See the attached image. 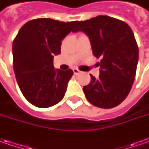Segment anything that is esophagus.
Instances as JSON below:
<instances>
[{
	"mask_svg": "<svg viewBox=\"0 0 149 149\" xmlns=\"http://www.w3.org/2000/svg\"><path fill=\"white\" fill-rule=\"evenodd\" d=\"M73 71H74V74H80V73H81V71H80L79 69H74V70H73Z\"/></svg>",
	"mask_w": 149,
	"mask_h": 149,
	"instance_id": "1",
	"label": "esophagus"
}]
</instances>
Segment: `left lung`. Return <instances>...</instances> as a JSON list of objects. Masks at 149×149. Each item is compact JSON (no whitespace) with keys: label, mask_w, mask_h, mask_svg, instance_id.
<instances>
[{"label":"left lung","mask_w":149,"mask_h":149,"mask_svg":"<svg viewBox=\"0 0 149 149\" xmlns=\"http://www.w3.org/2000/svg\"><path fill=\"white\" fill-rule=\"evenodd\" d=\"M77 31L89 36L93 54L101 59L99 78L90 74V83L84 86L86 99L102 109L116 107L128 96L134 81L139 47L134 32L126 22L107 15L78 21L73 32Z\"/></svg>","instance_id":"1"}]
</instances>
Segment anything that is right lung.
Here are the masks:
<instances>
[{
    "label": "right lung",
    "instance_id": "add662e5",
    "mask_svg": "<svg viewBox=\"0 0 149 149\" xmlns=\"http://www.w3.org/2000/svg\"><path fill=\"white\" fill-rule=\"evenodd\" d=\"M78 21L63 22L39 18L26 22L12 45L13 68L21 93L31 104L48 108L65 96L72 70H55L54 55L60 54L61 40Z\"/></svg>",
    "mask_w": 149,
    "mask_h": 149
}]
</instances>
